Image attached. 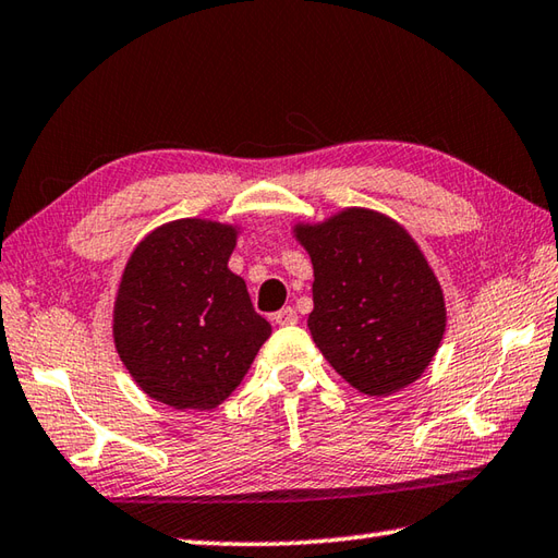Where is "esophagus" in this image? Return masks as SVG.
Returning <instances> with one entry per match:
<instances>
[{"mask_svg":"<svg viewBox=\"0 0 558 558\" xmlns=\"http://www.w3.org/2000/svg\"><path fill=\"white\" fill-rule=\"evenodd\" d=\"M298 312H294L292 307H282L278 314H276V324L278 326H292V324H298Z\"/></svg>","mask_w":558,"mask_h":558,"instance_id":"obj_1","label":"esophagus"}]
</instances>
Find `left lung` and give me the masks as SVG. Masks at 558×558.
Listing matches in <instances>:
<instances>
[{
  "label": "left lung",
  "mask_w": 558,
  "mask_h": 558,
  "mask_svg": "<svg viewBox=\"0 0 558 558\" xmlns=\"http://www.w3.org/2000/svg\"><path fill=\"white\" fill-rule=\"evenodd\" d=\"M314 266L312 338L348 385L387 397L416 381L445 333V300L407 229L351 207L300 227Z\"/></svg>",
  "instance_id": "obj_1"
}]
</instances>
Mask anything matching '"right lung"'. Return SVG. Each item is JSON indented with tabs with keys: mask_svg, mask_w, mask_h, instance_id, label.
Returning a JSON list of instances; mask_svg holds the SVG:
<instances>
[{
	"mask_svg": "<svg viewBox=\"0 0 558 558\" xmlns=\"http://www.w3.org/2000/svg\"><path fill=\"white\" fill-rule=\"evenodd\" d=\"M236 232L179 220L130 256L120 280L113 336L142 391L173 409H215L239 387L270 324L244 280L227 268Z\"/></svg>",
	"mask_w": 558,
	"mask_h": 558,
	"instance_id": "add662e5",
	"label": "right lung"
}]
</instances>
